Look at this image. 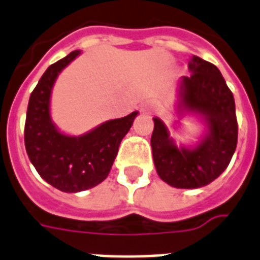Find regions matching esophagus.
Instances as JSON below:
<instances>
[{
	"label": "esophagus",
	"mask_w": 260,
	"mask_h": 260,
	"mask_svg": "<svg viewBox=\"0 0 260 260\" xmlns=\"http://www.w3.org/2000/svg\"><path fill=\"white\" fill-rule=\"evenodd\" d=\"M158 109V104H155V102H153V104H147L146 105V110L149 111H154Z\"/></svg>",
	"instance_id": "esophagus-1"
}]
</instances>
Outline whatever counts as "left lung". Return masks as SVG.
Here are the masks:
<instances>
[{"mask_svg":"<svg viewBox=\"0 0 260 260\" xmlns=\"http://www.w3.org/2000/svg\"><path fill=\"white\" fill-rule=\"evenodd\" d=\"M191 74L181 82V100L188 111L205 118L209 133L195 149H178L164 122L154 118V164L162 181L177 188H198L226 170L238 142L235 101L219 69L192 57Z\"/></svg>","mask_w":260,"mask_h":260,"instance_id":"8db88e82","label":"left lung"}]
</instances>
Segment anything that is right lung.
<instances>
[{
    "label": "right lung",
    "instance_id": "right-lung-1",
    "mask_svg": "<svg viewBox=\"0 0 260 260\" xmlns=\"http://www.w3.org/2000/svg\"><path fill=\"white\" fill-rule=\"evenodd\" d=\"M72 51L50 65L30 94L25 121V147L30 162L45 181L65 192L87 190L106 179L118 149L137 111L111 119L81 137L58 132L50 119L51 87L63 68L79 54Z\"/></svg>",
    "mask_w": 260,
    "mask_h": 260
}]
</instances>
